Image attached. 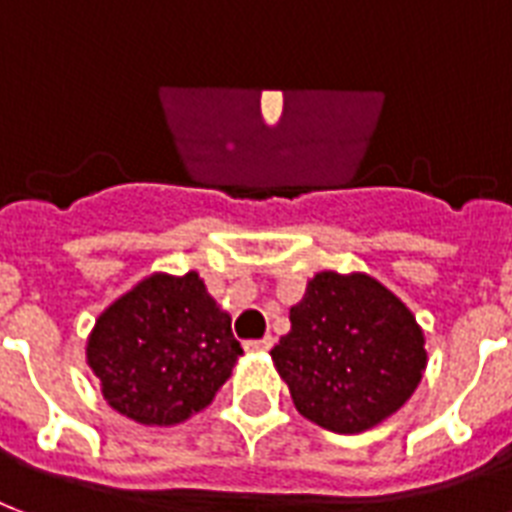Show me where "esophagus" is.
<instances>
[{
    "label": "esophagus",
    "instance_id": "34e87169",
    "mask_svg": "<svg viewBox=\"0 0 512 512\" xmlns=\"http://www.w3.org/2000/svg\"><path fill=\"white\" fill-rule=\"evenodd\" d=\"M272 345H275V337H261V340H248V343H245V351L267 353Z\"/></svg>",
    "mask_w": 512,
    "mask_h": 512
}]
</instances>
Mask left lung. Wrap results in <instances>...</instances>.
<instances>
[{
    "label": "left lung",
    "mask_w": 512,
    "mask_h": 512,
    "mask_svg": "<svg viewBox=\"0 0 512 512\" xmlns=\"http://www.w3.org/2000/svg\"><path fill=\"white\" fill-rule=\"evenodd\" d=\"M299 416L334 434L383 424L424 378L426 337L413 310L367 272L321 270L270 351Z\"/></svg>",
    "instance_id": "8db88e82"
}]
</instances>
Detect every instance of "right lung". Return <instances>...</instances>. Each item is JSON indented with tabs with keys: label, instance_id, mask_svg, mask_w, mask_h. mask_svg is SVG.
Masks as SVG:
<instances>
[{
	"label": "right lung",
	"instance_id": "right-lung-1",
	"mask_svg": "<svg viewBox=\"0 0 512 512\" xmlns=\"http://www.w3.org/2000/svg\"><path fill=\"white\" fill-rule=\"evenodd\" d=\"M240 343L232 315L197 270L151 272L107 305L86 340V364L115 413L142 426L197 416L232 378Z\"/></svg>",
	"mask_w": 512,
	"mask_h": 512
}]
</instances>
